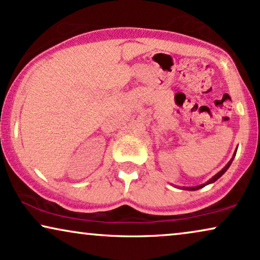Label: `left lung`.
<instances>
[{
  "instance_id": "1",
  "label": "left lung",
  "mask_w": 260,
  "mask_h": 260,
  "mask_svg": "<svg viewBox=\"0 0 260 260\" xmlns=\"http://www.w3.org/2000/svg\"><path fill=\"white\" fill-rule=\"evenodd\" d=\"M237 149H238V148H237ZM236 154H237V150L234 151V154H233V156H232V158L230 159V162L227 163V165H226L225 167H223V168H222L221 170H220V172H219L218 174H215V175L213 176L212 179H209V180H208L207 182H206V183H202V184H200V186H195V187H181L180 189H187V190H198V189H200V188H204L205 186H207V184H209V183H213V182H215V181L218 180L219 177H221V176L223 175V174H225L226 170L230 168V166L232 165V162H233V159H234V156H236Z\"/></svg>"
}]
</instances>
